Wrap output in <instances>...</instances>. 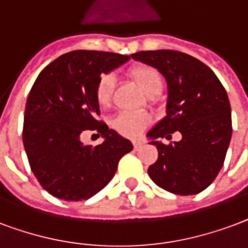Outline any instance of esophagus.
<instances>
[{"label": "esophagus", "instance_id": "1", "mask_svg": "<svg viewBox=\"0 0 248 248\" xmlns=\"http://www.w3.org/2000/svg\"><path fill=\"white\" fill-rule=\"evenodd\" d=\"M133 146H134V150H139V148L142 147V142H138V140H137V142L133 143Z\"/></svg>", "mask_w": 248, "mask_h": 248}]
</instances>
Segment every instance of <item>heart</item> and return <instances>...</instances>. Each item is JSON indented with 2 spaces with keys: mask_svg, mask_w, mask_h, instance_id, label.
Wrapping results in <instances>:
<instances>
[{
  "mask_svg": "<svg viewBox=\"0 0 248 248\" xmlns=\"http://www.w3.org/2000/svg\"><path fill=\"white\" fill-rule=\"evenodd\" d=\"M129 76L150 100H154V97L160 94L164 85L161 73L156 68L146 64H139L131 68ZM114 88L115 78L111 73L101 76L96 85V100L101 108H109L113 101ZM150 121V117L144 113H121L113 119V127L124 137L137 138L147 127Z\"/></svg>",
  "mask_w": 248,
  "mask_h": 248,
  "instance_id": "1",
  "label": "heart"
}]
</instances>
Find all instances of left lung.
<instances>
[{"instance_id":"left-lung-1","label":"left lung","mask_w":248,"mask_h":248,"mask_svg":"<svg viewBox=\"0 0 248 248\" xmlns=\"http://www.w3.org/2000/svg\"><path fill=\"white\" fill-rule=\"evenodd\" d=\"M131 58L156 68L168 87L167 115L147 133L159 152L148 176L170 193L202 192L221 170L232 139V108L225 88L208 65L180 51H140ZM175 131L182 134L179 142L158 140L170 139Z\"/></svg>"}]
</instances>
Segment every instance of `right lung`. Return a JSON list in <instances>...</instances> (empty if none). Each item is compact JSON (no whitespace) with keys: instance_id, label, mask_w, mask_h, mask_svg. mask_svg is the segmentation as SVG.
I'll list each match as a JSON object with an SVG mask.
<instances>
[{"instance_id":"1","label":"right lung","mask_w":248,"mask_h":248,"mask_svg":"<svg viewBox=\"0 0 248 248\" xmlns=\"http://www.w3.org/2000/svg\"><path fill=\"white\" fill-rule=\"evenodd\" d=\"M130 59L104 51H72L39 73L27 97L23 146L31 170L54 197L81 201L93 197L113 179L118 161L133 150L129 139L97 121L96 85ZM85 129L106 139L98 146L79 140Z\"/></svg>"}]
</instances>
